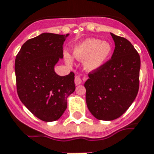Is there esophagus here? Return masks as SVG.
I'll return each mask as SVG.
<instances>
[{
  "mask_svg": "<svg viewBox=\"0 0 154 154\" xmlns=\"http://www.w3.org/2000/svg\"><path fill=\"white\" fill-rule=\"evenodd\" d=\"M83 79H85V77H83ZM75 85H79L82 83V79L79 76H75Z\"/></svg>",
  "mask_w": 154,
  "mask_h": 154,
  "instance_id": "esophagus-1",
  "label": "esophagus"
}]
</instances>
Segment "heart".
<instances>
[{
  "label": "heart",
  "instance_id": "heart-1",
  "mask_svg": "<svg viewBox=\"0 0 154 154\" xmlns=\"http://www.w3.org/2000/svg\"><path fill=\"white\" fill-rule=\"evenodd\" d=\"M113 50L112 44L100 39H87L74 48L73 56L76 60L84 62V67L89 72L96 71L107 62ZM66 60L71 63V60L66 54Z\"/></svg>",
  "mask_w": 154,
  "mask_h": 154
}]
</instances>
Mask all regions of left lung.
<instances>
[{"label": "left lung", "instance_id": "8db88e82", "mask_svg": "<svg viewBox=\"0 0 154 154\" xmlns=\"http://www.w3.org/2000/svg\"><path fill=\"white\" fill-rule=\"evenodd\" d=\"M115 48L111 59L89 73L84 83L88 110L98 120L112 121L130 107L139 89L141 60L126 39L110 33Z\"/></svg>", "mask_w": 154, "mask_h": 154}]
</instances>
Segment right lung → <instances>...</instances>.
Segmentation results:
<instances>
[{
  "mask_svg": "<svg viewBox=\"0 0 154 154\" xmlns=\"http://www.w3.org/2000/svg\"><path fill=\"white\" fill-rule=\"evenodd\" d=\"M69 35L44 32L27 40L15 60L17 94L35 117L56 121L67 109L75 90V74L60 76L54 70L63 57V44Z\"/></svg>",
  "mask_w": 154,
  "mask_h": 154,
  "instance_id": "right-lung-1",
  "label": "right lung"
}]
</instances>
